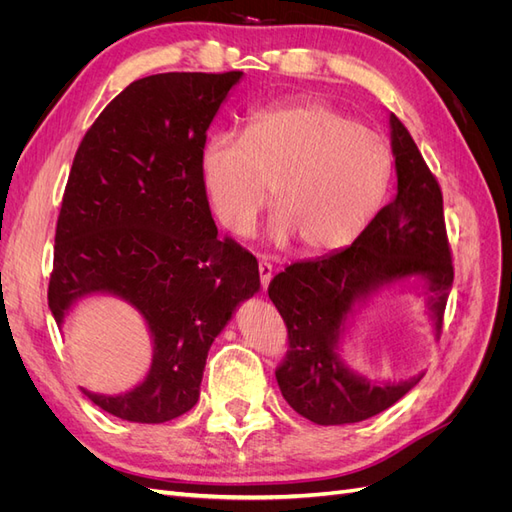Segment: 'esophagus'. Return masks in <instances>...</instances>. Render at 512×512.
<instances>
[{
  "label": "esophagus",
  "mask_w": 512,
  "mask_h": 512,
  "mask_svg": "<svg viewBox=\"0 0 512 512\" xmlns=\"http://www.w3.org/2000/svg\"><path fill=\"white\" fill-rule=\"evenodd\" d=\"M258 271H260V284H262V290H267L271 280H273V265L267 260H260L258 262Z\"/></svg>",
  "instance_id": "obj_1"
}]
</instances>
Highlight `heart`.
<instances>
[{
  "mask_svg": "<svg viewBox=\"0 0 512 512\" xmlns=\"http://www.w3.org/2000/svg\"><path fill=\"white\" fill-rule=\"evenodd\" d=\"M391 149L324 102L260 108L243 134L213 132L198 151V183L211 213L232 235H245L267 203L275 241L292 235L305 252H331L361 235L391 177Z\"/></svg>",
  "mask_w": 512,
  "mask_h": 512,
  "instance_id": "1",
  "label": "heart"
}]
</instances>
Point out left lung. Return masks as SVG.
<instances>
[{
  "label": "left lung",
  "mask_w": 512,
  "mask_h": 512,
  "mask_svg": "<svg viewBox=\"0 0 512 512\" xmlns=\"http://www.w3.org/2000/svg\"><path fill=\"white\" fill-rule=\"evenodd\" d=\"M389 128L397 175L391 203L346 250L294 262L269 284V299L290 339L275 378L290 408L316 425L365 421L391 408L423 378L376 382L348 367L342 339L361 307L384 288L410 282L440 335L453 286L440 185L393 113Z\"/></svg>",
  "instance_id": "1"
}]
</instances>
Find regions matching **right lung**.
<instances>
[{
    "label": "right lung",
    "mask_w": 512,
    "mask_h": 512,
    "mask_svg": "<svg viewBox=\"0 0 512 512\" xmlns=\"http://www.w3.org/2000/svg\"><path fill=\"white\" fill-rule=\"evenodd\" d=\"M243 72H166L108 104L76 151L55 230L49 307L108 294L136 309L153 344L145 380L121 395L83 389L130 423L192 410L207 354L237 307L260 290L256 258L218 226L198 183V151Z\"/></svg>",
    "instance_id": "right-lung-1"
}]
</instances>
